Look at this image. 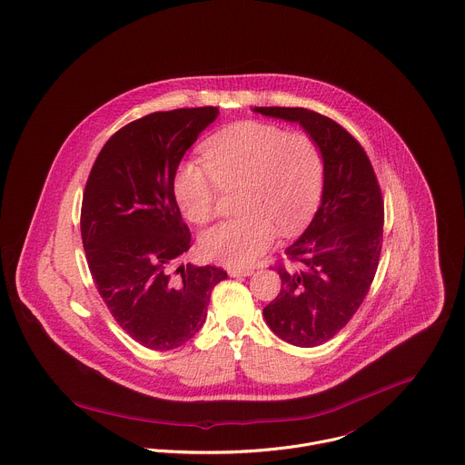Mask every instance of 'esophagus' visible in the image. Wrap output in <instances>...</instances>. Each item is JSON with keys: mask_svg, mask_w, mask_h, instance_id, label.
<instances>
[{"mask_svg": "<svg viewBox=\"0 0 465 465\" xmlns=\"http://www.w3.org/2000/svg\"><path fill=\"white\" fill-rule=\"evenodd\" d=\"M253 273V268H230L228 275L230 277H248Z\"/></svg>", "mask_w": 465, "mask_h": 465, "instance_id": "1", "label": "esophagus"}]
</instances>
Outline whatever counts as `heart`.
<instances>
[{
  "instance_id": "obj_1",
  "label": "heart",
  "mask_w": 465,
  "mask_h": 465,
  "mask_svg": "<svg viewBox=\"0 0 465 465\" xmlns=\"http://www.w3.org/2000/svg\"><path fill=\"white\" fill-rule=\"evenodd\" d=\"M203 161H183L172 192L188 221L206 224L217 213L219 192L239 186L235 208L241 213L201 239L204 257L221 264H252L272 246L277 230L284 237L297 233L322 197L324 155L306 132L239 121L204 141Z\"/></svg>"
}]
</instances>
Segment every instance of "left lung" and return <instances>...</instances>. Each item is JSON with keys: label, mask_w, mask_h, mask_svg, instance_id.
I'll use <instances>...</instances> for the list:
<instances>
[{"label": "left lung", "mask_w": 465, "mask_h": 465, "mask_svg": "<svg viewBox=\"0 0 465 465\" xmlns=\"http://www.w3.org/2000/svg\"><path fill=\"white\" fill-rule=\"evenodd\" d=\"M255 112L297 121L324 155L322 203L279 261V295L262 310L272 331L299 346H321L357 313L375 279L384 232V199L361 143L337 121L290 106Z\"/></svg>", "instance_id": "obj_1"}]
</instances>
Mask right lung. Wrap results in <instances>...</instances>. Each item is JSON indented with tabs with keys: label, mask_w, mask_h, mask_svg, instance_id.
<instances>
[{
	"label": "right lung",
	"mask_w": 465,
	"mask_h": 465,
	"mask_svg": "<svg viewBox=\"0 0 465 465\" xmlns=\"http://www.w3.org/2000/svg\"><path fill=\"white\" fill-rule=\"evenodd\" d=\"M217 106L153 112L101 148L81 203V239L94 284L115 322L141 346L168 351L204 324L217 266H179L192 235L172 192L184 152Z\"/></svg>",
	"instance_id": "1"
}]
</instances>
